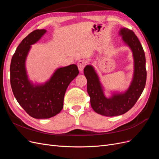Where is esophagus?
<instances>
[{"label": "esophagus", "mask_w": 159, "mask_h": 159, "mask_svg": "<svg viewBox=\"0 0 159 159\" xmlns=\"http://www.w3.org/2000/svg\"><path fill=\"white\" fill-rule=\"evenodd\" d=\"M85 65H86V62L85 61H84V60H81V61H80L78 62V69L80 72L83 71L84 67L85 66Z\"/></svg>", "instance_id": "34e87169"}]
</instances>
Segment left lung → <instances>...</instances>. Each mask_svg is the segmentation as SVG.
<instances>
[{
    "label": "left lung",
    "instance_id": "obj_1",
    "mask_svg": "<svg viewBox=\"0 0 159 159\" xmlns=\"http://www.w3.org/2000/svg\"><path fill=\"white\" fill-rule=\"evenodd\" d=\"M118 35L130 48L134 59L133 77L128 88L121 92L111 91V96L107 97L95 68L90 64L84 70L91 107L95 112L105 116H119L127 112L138 100L146 84L145 55L138 38L132 30L125 27L120 28Z\"/></svg>",
    "mask_w": 159,
    "mask_h": 159
}]
</instances>
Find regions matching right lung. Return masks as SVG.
Returning a JSON list of instances; mask_svg holds the SVG:
<instances>
[{
    "mask_svg": "<svg viewBox=\"0 0 159 159\" xmlns=\"http://www.w3.org/2000/svg\"><path fill=\"white\" fill-rule=\"evenodd\" d=\"M47 32L36 30L22 40L12 58L10 84L20 105L30 116L37 119L56 116L63 108L64 97L69 84L79 74L77 65L58 68L44 83H34L27 72L25 62L31 45Z\"/></svg>",
    "mask_w": 159,
    "mask_h": 159,
    "instance_id": "1",
    "label": "right lung"
}]
</instances>
